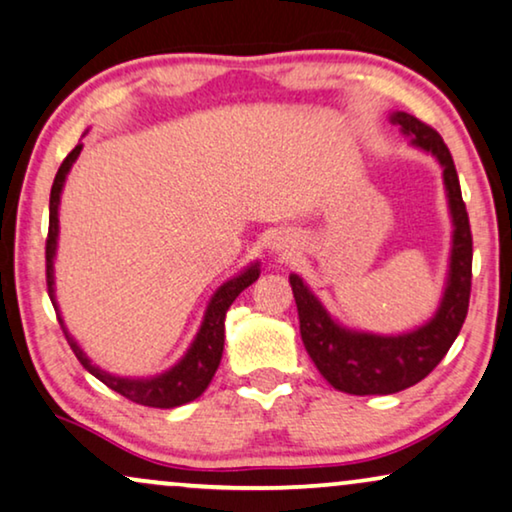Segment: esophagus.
<instances>
[{"label":"esophagus","mask_w":512,"mask_h":512,"mask_svg":"<svg viewBox=\"0 0 512 512\" xmlns=\"http://www.w3.org/2000/svg\"><path fill=\"white\" fill-rule=\"evenodd\" d=\"M274 250H276V252H281L283 257H290L292 252L297 250V241H295V236H290V234L278 236L276 241H274Z\"/></svg>","instance_id":"1"}]
</instances>
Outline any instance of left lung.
<instances>
[{
  "mask_svg": "<svg viewBox=\"0 0 512 512\" xmlns=\"http://www.w3.org/2000/svg\"><path fill=\"white\" fill-rule=\"evenodd\" d=\"M388 119L400 126V133L407 135L410 147L431 154L440 163L454 227L452 250H449L447 281L438 309L424 325L400 335L351 330L330 316L302 276L290 274L306 353L327 384L351 395H391L428 377L459 337L470 299L473 236H470L466 203L461 199L452 154L440 135L412 114L393 112Z\"/></svg>",
  "mask_w": 512,
  "mask_h": 512,
  "instance_id": "obj_1",
  "label": "left lung"
}]
</instances>
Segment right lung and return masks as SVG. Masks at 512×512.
<instances>
[{"label": "right lung", "instance_id": "add662e5", "mask_svg": "<svg viewBox=\"0 0 512 512\" xmlns=\"http://www.w3.org/2000/svg\"><path fill=\"white\" fill-rule=\"evenodd\" d=\"M81 149L79 145L72 149L70 154L65 156V161L60 163L56 180H53L51 187V201H49V238H46V283H49V297L53 306L58 311L60 327H63L67 342H70L74 356L79 358V363L86 367L88 372L93 374L95 379H100L102 384L112 388L124 395V398L133 400L138 405L147 407H161V410H170V407H180L185 403H192V400L199 398V395L206 391L210 381L215 377V370L220 367L222 351H224V318H227L229 306L234 304V299L241 295V292L248 288L260 278V262H252L250 267H245L241 274L231 276L227 283H222L220 288L215 290V295L210 297L206 306V313H203L201 327L196 332L194 342L189 344L185 356L173 367H168L166 372L154 374V377H119V374H112L107 370H100L98 365H93V360L86 356L84 349L77 344L70 332H67L65 320L60 316L58 302H56V269H53V262H56V250H58V208H60V194H63L65 180L70 175L74 161L79 159Z\"/></svg>", "mask_w": 512, "mask_h": 512}]
</instances>
